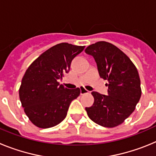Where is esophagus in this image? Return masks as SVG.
I'll return each mask as SVG.
<instances>
[{"instance_id":"obj_1","label":"esophagus","mask_w":156,"mask_h":156,"mask_svg":"<svg viewBox=\"0 0 156 156\" xmlns=\"http://www.w3.org/2000/svg\"><path fill=\"white\" fill-rule=\"evenodd\" d=\"M88 93H89V91L87 90L86 88H84L83 87H80V94L81 95L85 94H88Z\"/></svg>"}]
</instances>
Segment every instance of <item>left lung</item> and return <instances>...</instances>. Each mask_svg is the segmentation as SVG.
<instances>
[{
    "instance_id": "obj_1",
    "label": "left lung",
    "mask_w": 156,
    "mask_h": 156,
    "mask_svg": "<svg viewBox=\"0 0 156 156\" xmlns=\"http://www.w3.org/2000/svg\"><path fill=\"white\" fill-rule=\"evenodd\" d=\"M85 52L94 58L99 75L108 83V95L91 92L94 101L85 108L87 113L100 126L115 127L131 115L140 100L138 72L126 54L111 43L99 41L88 46Z\"/></svg>"
}]
</instances>
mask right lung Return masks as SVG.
Here are the masks:
<instances>
[{
    "label": "right lung",
    "mask_w": 156,
    "mask_h": 156,
    "mask_svg": "<svg viewBox=\"0 0 156 156\" xmlns=\"http://www.w3.org/2000/svg\"><path fill=\"white\" fill-rule=\"evenodd\" d=\"M85 46L61 43L42 53L25 73L19 98L26 115L39 128L56 126L66 118L72 101L80 94V88L67 89L58 80L70 70L72 60Z\"/></svg>",
    "instance_id": "add662e5"
}]
</instances>
